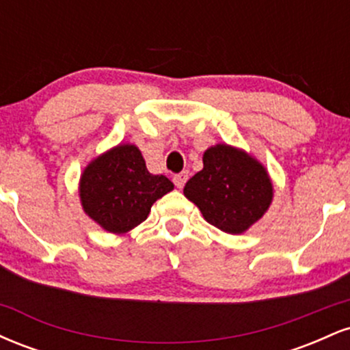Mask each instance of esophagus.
Returning <instances> with one entry per match:
<instances>
[{"label": "esophagus", "instance_id": "obj_1", "mask_svg": "<svg viewBox=\"0 0 350 350\" xmlns=\"http://www.w3.org/2000/svg\"><path fill=\"white\" fill-rule=\"evenodd\" d=\"M187 178H189V172L187 171H183V172H179V174H176L174 178H172V183L176 184V187L183 189L184 184H186Z\"/></svg>", "mask_w": 350, "mask_h": 350}]
</instances>
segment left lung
I'll use <instances>...</instances> for the list:
<instances>
[{
    "label": "left lung",
    "instance_id": "obj_1",
    "mask_svg": "<svg viewBox=\"0 0 350 350\" xmlns=\"http://www.w3.org/2000/svg\"><path fill=\"white\" fill-rule=\"evenodd\" d=\"M204 167L184 186L208 224L242 234L267 212L273 187L265 167L243 151L217 144L204 152Z\"/></svg>",
    "mask_w": 350,
    "mask_h": 350
}]
</instances>
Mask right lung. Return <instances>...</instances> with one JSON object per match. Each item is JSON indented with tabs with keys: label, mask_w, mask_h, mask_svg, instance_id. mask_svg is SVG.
I'll return each mask as SVG.
<instances>
[{
	"label": "right lung",
	"mask_w": 350,
	"mask_h": 350,
	"mask_svg": "<svg viewBox=\"0 0 350 350\" xmlns=\"http://www.w3.org/2000/svg\"><path fill=\"white\" fill-rule=\"evenodd\" d=\"M174 184L152 176L133 144H120L95 159L80 179L83 211L105 230L123 234L146 220L151 206Z\"/></svg>",
	"instance_id": "add662e5"
}]
</instances>
